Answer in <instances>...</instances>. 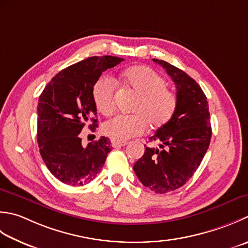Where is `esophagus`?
Here are the masks:
<instances>
[{
    "label": "esophagus",
    "instance_id": "1",
    "mask_svg": "<svg viewBox=\"0 0 248 248\" xmlns=\"http://www.w3.org/2000/svg\"><path fill=\"white\" fill-rule=\"evenodd\" d=\"M127 144H128L127 140H111V145H113V147H121Z\"/></svg>",
    "mask_w": 248,
    "mask_h": 248
}]
</instances>
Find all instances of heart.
Returning a JSON list of instances; mask_svg holds the SVG:
<instances>
[{
	"label": "heart",
	"instance_id": "heart-1",
	"mask_svg": "<svg viewBox=\"0 0 248 248\" xmlns=\"http://www.w3.org/2000/svg\"><path fill=\"white\" fill-rule=\"evenodd\" d=\"M124 88L137 94L130 116H118L106 121L103 133L116 140H125L142 134L149 124L159 128L172 118L177 108V95L168 88V82L152 67L135 65L121 74ZM94 104L101 114L109 116L115 110V86L106 77L95 82L92 89Z\"/></svg>",
	"mask_w": 248,
	"mask_h": 248
}]
</instances>
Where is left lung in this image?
Here are the masks:
<instances>
[{
    "label": "left lung",
    "mask_w": 248,
    "mask_h": 248,
    "mask_svg": "<svg viewBox=\"0 0 248 248\" xmlns=\"http://www.w3.org/2000/svg\"><path fill=\"white\" fill-rule=\"evenodd\" d=\"M153 60L166 69L175 84L177 108L149 138L161 142L159 147H146L133 170L145 187L167 193L185 185L200 166L211 142V117L206 95L195 79L166 61Z\"/></svg>",
    "instance_id": "8db88e82"
}]
</instances>
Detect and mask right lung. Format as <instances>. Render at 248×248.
<instances>
[{"label": "right lung", "instance_id": "right-lung-1", "mask_svg": "<svg viewBox=\"0 0 248 248\" xmlns=\"http://www.w3.org/2000/svg\"><path fill=\"white\" fill-rule=\"evenodd\" d=\"M124 58L90 57L52 77L38 99L37 143L41 156L51 174L71 186H82L94 179L111 150L110 140L81 143L80 132L98 127L92 89L102 72Z\"/></svg>", "mask_w": 248, "mask_h": 248}]
</instances>
